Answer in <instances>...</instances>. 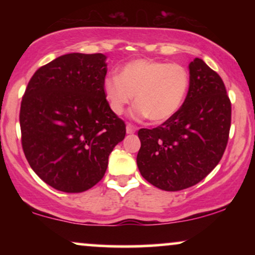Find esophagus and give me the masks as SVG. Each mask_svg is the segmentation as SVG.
<instances>
[{"instance_id": "obj_1", "label": "esophagus", "mask_w": 255, "mask_h": 255, "mask_svg": "<svg viewBox=\"0 0 255 255\" xmlns=\"http://www.w3.org/2000/svg\"><path fill=\"white\" fill-rule=\"evenodd\" d=\"M126 130H127V134H133V133H135V131H136V127H135V126L128 124L127 127H126Z\"/></svg>"}]
</instances>
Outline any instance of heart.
Instances as JSON below:
<instances>
[{"mask_svg": "<svg viewBox=\"0 0 255 255\" xmlns=\"http://www.w3.org/2000/svg\"><path fill=\"white\" fill-rule=\"evenodd\" d=\"M189 89V74L178 63L137 58L125 64L119 75L104 80L110 109L121 115L135 96V115L152 122L169 120L182 107Z\"/></svg>", "mask_w": 255, "mask_h": 255, "instance_id": "obj_1", "label": "heart"}]
</instances>
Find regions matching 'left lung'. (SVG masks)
Instances as JSON below:
<instances>
[{"mask_svg": "<svg viewBox=\"0 0 255 255\" xmlns=\"http://www.w3.org/2000/svg\"><path fill=\"white\" fill-rule=\"evenodd\" d=\"M230 124L231 103L223 80L195 58L189 63V89L180 110L158 127L137 131L140 174L168 192L199 183L223 157Z\"/></svg>", "mask_w": 255, "mask_h": 255, "instance_id": "obj_1", "label": "left lung"}]
</instances>
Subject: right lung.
Returning a JSON list of instances; mask_svg holds the SVG:
<instances>
[{
    "instance_id": "1",
    "label": "right lung",
    "mask_w": 255,
    "mask_h": 255,
    "mask_svg": "<svg viewBox=\"0 0 255 255\" xmlns=\"http://www.w3.org/2000/svg\"><path fill=\"white\" fill-rule=\"evenodd\" d=\"M103 54L62 55L28 81L20 108L21 144L33 171L57 191L81 193L104 176L126 125L110 109Z\"/></svg>"
}]
</instances>
